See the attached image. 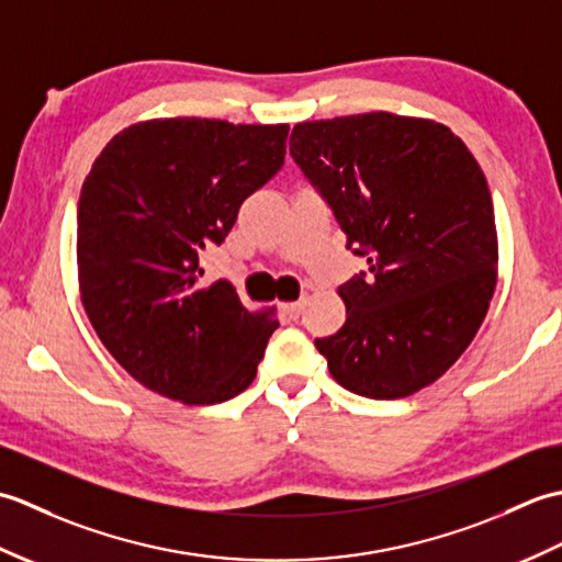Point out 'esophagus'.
Segmentation results:
<instances>
[{
  "label": "esophagus",
  "mask_w": 562,
  "mask_h": 562,
  "mask_svg": "<svg viewBox=\"0 0 562 562\" xmlns=\"http://www.w3.org/2000/svg\"><path fill=\"white\" fill-rule=\"evenodd\" d=\"M302 308H304V302H292V304H282V312L288 314L290 318H300V314H302Z\"/></svg>",
  "instance_id": "obj_1"
}]
</instances>
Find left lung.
Wrapping results in <instances>:
<instances>
[{
  "label": "left lung",
  "mask_w": 562,
  "mask_h": 562,
  "mask_svg": "<svg viewBox=\"0 0 562 562\" xmlns=\"http://www.w3.org/2000/svg\"><path fill=\"white\" fill-rule=\"evenodd\" d=\"M290 154L369 266L338 288L342 328L316 338L333 379L374 401L432 384L495 292V212L479 161L449 127L384 111L294 125Z\"/></svg>",
  "instance_id": "1"
}]
</instances>
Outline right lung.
Segmentation results:
<instances>
[{
    "instance_id": "add662e5",
    "label": "right lung",
    "mask_w": 562,
    "mask_h": 562,
    "mask_svg": "<svg viewBox=\"0 0 562 562\" xmlns=\"http://www.w3.org/2000/svg\"><path fill=\"white\" fill-rule=\"evenodd\" d=\"M288 125L164 117L125 127L93 161L77 207L81 302L117 364L188 405L250 386L280 324L202 284L244 200L282 169Z\"/></svg>"
}]
</instances>
